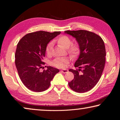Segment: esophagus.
Returning a JSON list of instances; mask_svg holds the SVG:
<instances>
[{
    "instance_id": "34e87169",
    "label": "esophagus",
    "mask_w": 120,
    "mask_h": 120,
    "mask_svg": "<svg viewBox=\"0 0 120 120\" xmlns=\"http://www.w3.org/2000/svg\"><path fill=\"white\" fill-rule=\"evenodd\" d=\"M61 71L63 73H67L68 71V70H67V69H62V70H61Z\"/></svg>"
}]
</instances>
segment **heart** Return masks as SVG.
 Here are the masks:
<instances>
[{
	"label": "heart",
	"mask_w": 120,
	"mask_h": 120,
	"mask_svg": "<svg viewBox=\"0 0 120 120\" xmlns=\"http://www.w3.org/2000/svg\"><path fill=\"white\" fill-rule=\"evenodd\" d=\"M58 43L64 48L67 49L68 53L72 58H76L79 55L80 53V47L77 43L72 44V40L69 36L67 35H61L56 40ZM53 50V43H49L46 46L45 51L48 55L52 54ZM70 61V58L62 57L55 59L52 62V64L54 67L59 68H65Z\"/></svg>",
	"instance_id": "1"
}]
</instances>
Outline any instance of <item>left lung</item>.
Instances as JSON below:
<instances>
[{"mask_svg": "<svg viewBox=\"0 0 120 120\" xmlns=\"http://www.w3.org/2000/svg\"><path fill=\"white\" fill-rule=\"evenodd\" d=\"M65 33L76 38L80 53L75 63L79 69H69L74 78L68 83L77 93H85L94 88L102 74L105 64L106 50L104 42L98 35L86 30L67 31Z\"/></svg>", "mask_w": 120, "mask_h": 120, "instance_id": "1", "label": "left lung"}]
</instances>
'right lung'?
Returning a JSON list of instances; mask_svg holds the SVG:
<instances>
[{"mask_svg": "<svg viewBox=\"0 0 120 120\" xmlns=\"http://www.w3.org/2000/svg\"><path fill=\"white\" fill-rule=\"evenodd\" d=\"M60 33L42 31L32 32L24 36L18 43L15 65L21 81L30 90L35 92L46 90L54 76L59 72L58 69L51 66L42 72L40 70L45 64L43 60L46 45Z\"/></svg>", "mask_w": 120, "mask_h": 120, "instance_id": "1", "label": "right lung"}]
</instances>
